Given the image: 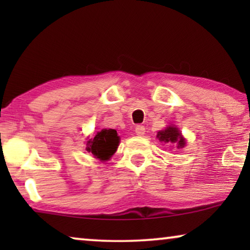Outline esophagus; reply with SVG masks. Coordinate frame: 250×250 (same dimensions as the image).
I'll list each match as a JSON object with an SVG mask.
<instances>
[{
  "instance_id": "obj_1",
  "label": "esophagus",
  "mask_w": 250,
  "mask_h": 250,
  "mask_svg": "<svg viewBox=\"0 0 250 250\" xmlns=\"http://www.w3.org/2000/svg\"><path fill=\"white\" fill-rule=\"evenodd\" d=\"M135 133H136V135L143 136L146 134V127H145V126H142V125H138L135 127Z\"/></svg>"
}]
</instances>
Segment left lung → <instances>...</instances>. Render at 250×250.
Masks as SVG:
<instances>
[{
    "label": "left lung",
    "mask_w": 250,
    "mask_h": 250,
    "mask_svg": "<svg viewBox=\"0 0 250 250\" xmlns=\"http://www.w3.org/2000/svg\"><path fill=\"white\" fill-rule=\"evenodd\" d=\"M157 139L164 143H176L179 149L186 146V139L183 138L176 126H168L163 131H159L157 133Z\"/></svg>",
    "instance_id": "1"
}]
</instances>
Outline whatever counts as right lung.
<instances>
[{
	"mask_svg": "<svg viewBox=\"0 0 250 250\" xmlns=\"http://www.w3.org/2000/svg\"><path fill=\"white\" fill-rule=\"evenodd\" d=\"M119 136L117 131L112 128H104L97 133L93 139H90L86 142V150L91 152L101 162H105L111 158L119 146Z\"/></svg>",
	"mask_w": 250,
	"mask_h": 250,
	"instance_id": "1",
	"label": "right lung"
}]
</instances>
